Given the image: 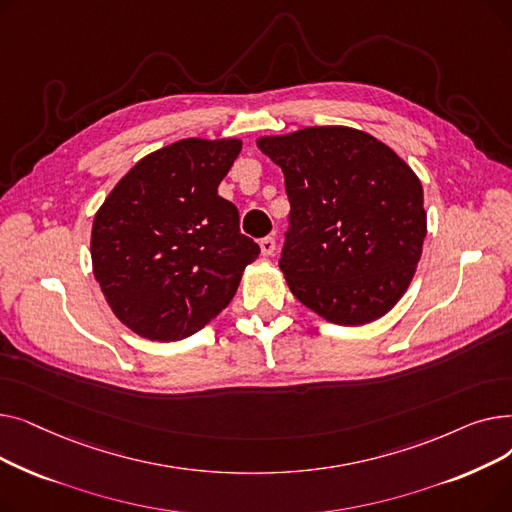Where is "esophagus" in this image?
<instances>
[{
	"label": "esophagus",
	"instance_id": "obj_1",
	"mask_svg": "<svg viewBox=\"0 0 512 512\" xmlns=\"http://www.w3.org/2000/svg\"><path fill=\"white\" fill-rule=\"evenodd\" d=\"M259 247H261V253H263L265 257L274 255V251H276V238H274V236H263V238L259 240Z\"/></svg>",
	"mask_w": 512,
	"mask_h": 512
}]
</instances>
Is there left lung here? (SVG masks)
Returning <instances> with one entry per match:
<instances>
[{"instance_id":"1","label":"left lung","mask_w":512,"mask_h":512,"mask_svg":"<svg viewBox=\"0 0 512 512\" xmlns=\"http://www.w3.org/2000/svg\"><path fill=\"white\" fill-rule=\"evenodd\" d=\"M257 147L284 172L290 213L280 270L290 292L338 326L388 313L413 280L427 232L415 172L346 126L263 137Z\"/></svg>"}]
</instances>
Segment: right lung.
Segmentation results:
<instances>
[{"instance_id":"obj_1","label":"right lung","mask_w":512,"mask_h":512,"mask_svg":"<svg viewBox=\"0 0 512 512\" xmlns=\"http://www.w3.org/2000/svg\"><path fill=\"white\" fill-rule=\"evenodd\" d=\"M238 139H184L143 157L105 199L93 272L116 317L149 340H182L228 307L259 245L218 195Z\"/></svg>"}]
</instances>
